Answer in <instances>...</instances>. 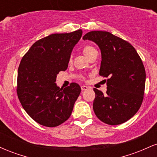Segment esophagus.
Here are the masks:
<instances>
[{"mask_svg":"<svg viewBox=\"0 0 157 157\" xmlns=\"http://www.w3.org/2000/svg\"><path fill=\"white\" fill-rule=\"evenodd\" d=\"M88 89H89V87H88V86H81V90H82V91H86V90H88Z\"/></svg>","mask_w":157,"mask_h":157,"instance_id":"34e87169","label":"esophagus"}]
</instances>
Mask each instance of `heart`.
<instances>
[{
	"label": "heart",
	"mask_w": 157,
	"mask_h": 157,
	"mask_svg": "<svg viewBox=\"0 0 157 157\" xmlns=\"http://www.w3.org/2000/svg\"><path fill=\"white\" fill-rule=\"evenodd\" d=\"M96 52H97V50L95 49L93 46H89V45L86 46L83 48H82V52H83L85 56H86L87 58H89L90 56H91V55H93V54Z\"/></svg>",
	"instance_id": "b5f03b06"
}]
</instances>
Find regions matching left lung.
I'll return each mask as SVG.
<instances>
[{
	"label": "left lung",
	"instance_id": "1",
	"mask_svg": "<svg viewBox=\"0 0 157 157\" xmlns=\"http://www.w3.org/2000/svg\"><path fill=\"white\" fill-rule=\"evenodd\" d=\"M82 39L99 46L102 57L100 75L109 77L106 94L94 89L95 114L111 125L128 121L143 100L146 75L141 58L128 42L109 32H90Z\"/></svg>",
	"mask_w": 157,
	"mask_h": 157
}]
</instances>
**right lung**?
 <instances>
[{"mask_svg": "<svg viewBox=\"0 0 157 157\" xmlns=\"http://www.w3.org/2000/svg\"><path fill=\"white\" fill-rule=\"evenodd\" d=\"M82 31L52 34L39 40L23 57L17 71L18 99L23 109L40 125L55 127L71 116L81 89L72 82L60 89L57 75L66 71Z\"/></svg>", "mask_w": 157, "mask_h": 157, "instance_id": "add662e5", "label": "right lung"}]
</instances>
